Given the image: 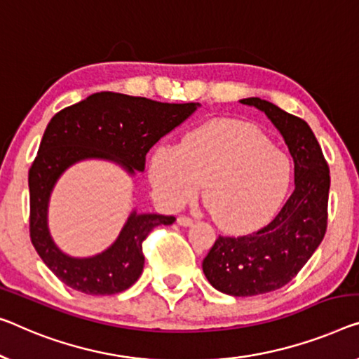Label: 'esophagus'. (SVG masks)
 <instances>
[{
  "mask_svg": "<svg viewBox=\"0 0 359 359\" xmlns=\"http://www.w3.org/2000/svg\"><path fill=\"white\" fill-rule=\"evenodd\" d=\"M177 224H179V226H182V227H190L191 224H194V221H191V219L187 217V216H180L177 219Z\"/></svg>",
  "mask_w": 359,
  "mask_h": 359,
  "instance_id": "obj_1",
  "label": "esophagus"
}]
</instances>
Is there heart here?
<instances>
[{"label": "heart", "mask_w": 359, "mask_h": 359, "mask_svg": "<svg viewBox=\"0 0 359 359\" xmlns=\"http://www.w3.org/2000/svg\"><path fill=\"white\" fill-rule=\"evenodd\" d=\"M290 179L285 154L245 122H208L184 135L179 148L159 145L148 159V180L159 205L177 211L203 184L214 221L231 232L264 224L279 210Z\"/></svg>", "instance_id": "1"}]
</instances>
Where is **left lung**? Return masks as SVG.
I'll list each match as a JSON object with an SVG mask.
<instances>
[{
  "label": "left lung",
  "instance_id": "8db88e82",
  "mask_svg": "<svg viewBox=\"0 0 359 359\" xmlns=\"http://www.w3.org/2000/svg\"><path fill=\"white\" fill-rule=\"evenodd\" d=\"M240 103L264 112L295 164V190L274 221L243 237L219 235L203 259V272L216 290L255 297L290 282L323 242L330 177L323 149L306 122L256 96Z\"/></svg>",
  "mask_w": 359,
  "mask_h": 359
}]
</instances>
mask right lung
Instances as JSON below:
<instances>
[{"instance_id":"right-lung-1","label":"right lung","mask_w":359,"mask_h":359,"mask_svg":"<svg viewBox=\"0 0 359 359\" xmlns=\"http://www.w3.org/2000/svg\"><path fill=\"white\" fill-rule=\"evenodd\" d=\"M200 106L101 92L53 116L29 170L30 238L43 263L67 287L87 295L127 290L143 272V240L156 226H170L175 217L132 210L108 248L76 258L57 247L48 226L51 194L61 175L74 164L100 159L135 177L145 169L149 148Z\"/></svg>"}]
</instances>
